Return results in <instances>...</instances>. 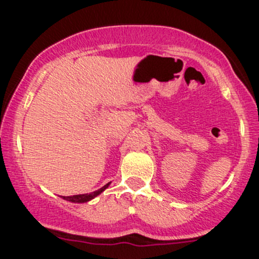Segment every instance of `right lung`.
<instances>
[{"instance_id": "1", "label": "right lung", "mask_w": 259, "mask_h": 259, "mask_svg": "<svg viewBox=\"0 0 259 259\" xmlns=\"http://www.w3.org/2000/svg\"><path fill=\"white\" fill-rule=\"evenodd\" d=\"M109 185H110V183H108V184H105L103 188L95 190V192L89 193V194L69 195V197H62V195H61V198H62V199H65V200H69V202H71V203H88V202H90L91 199H94V198L98 197V195H100L101 193H103L104 190H105L106 188L109 187Z\"/></svg>"}]
</instances>
